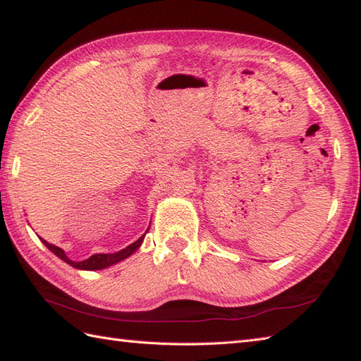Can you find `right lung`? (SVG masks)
Segmentation results:
<instances>
[{
    "label": "right lung",
    "instance_id": "obj_1",
    "mask_svg": "<svg viewBox=\"0 0 361 361\" xmlns=\"http://www.w3.org/2000/svg\"><path fill=\"white\" fill-rule=\"evenodd\" d=\"M147 231H149V228H147ZM147 231H145L136 242L130 243L128 247H126L124 250H121L118 252H99V255H93V256L85 259V260H80V262H75V260H71L70 257L66 256V252L62 248H59V247H56V245L46 242L44 239H42V237H40V240L44 243L46 248H48L51 252H54V255H56L57 257L62 259L63 262L70 264L74 268H78V270L96 271V270H102V268H109V267H111L114 264L121 262V260H124V259L132 256L133 252L141 247V243L144 240L145 234H147Z\"/></svg>",
    "mask_w": 361,
    "mask_h": 361
}]
</instances>
